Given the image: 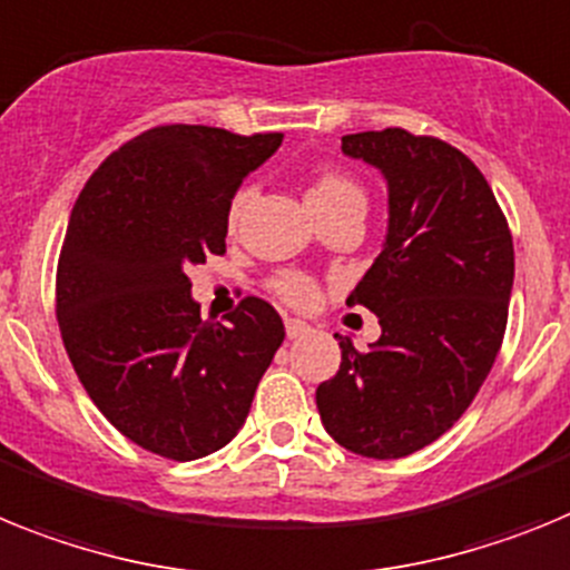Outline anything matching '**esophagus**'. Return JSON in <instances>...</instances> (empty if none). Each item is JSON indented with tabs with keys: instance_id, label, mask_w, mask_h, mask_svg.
I'll return each mask as SVG.
<instances>
[{
	"instance_id": "esophagus-1",
	"label": "esophagus",
	"mask_w": 570,
	"mask_h": 570,
	"mask_svg": "<svg viewBox=\"0 0 570 570\" xmlns=\"http://www.w3.org/2000/svg\"><path fill=\"white\" fill-rule=\"evenodd\" d=\"M306 333H309V324H306V321L286 318V338H304Z\"/></svg>"
}]
</instances>
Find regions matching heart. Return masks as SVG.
<instances>
[{
  "instance_id": "1",
  "label": "heart",
  "mask_w": 570,
  "mask_h": 570,
  "mask_svg": "<svg viewBox=\"0 0 570 570\" xmlns=\"http://www.w3.org/2000/svg\"><path fill=\"white\" fill-rule=\"evenodd\" d=\"M252 200V186H240V189L232 195L229 209H226V226L235 229L244 217L246 206ZM346 203H364V195H361V186L346 175L344 168L338 166H321L313 177V186H309V206L315 209V215H324L330 209H338V206H346ZM272 295L278 301H284L286 306H295V309H309L318 301V284H315L306 272L286 269L278 272L275 278L269 281Z\"/></svg>"
}]
</instances>
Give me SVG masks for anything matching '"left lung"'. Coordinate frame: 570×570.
I'll list each match as a JSON object with an SVG mask.
<instances>
[{"label": "left lung", "mask_w": 570, "mask_h": 570, "mask_svg": "<svg viewBox=\"0 0 570 570\" xmlns=\"http://www.w3.org/2000/svg\"><path fill=\"white\" fill-rule=\"evenodd\" d=\"M341 151L387 177V240L346 298L379 315L381 338L370 350L341 338L338 373L315 402L341 448L402 459L448 433L491 373L513 237L476 163L439 137L361 131L341 137Z\"/></svg>", "instance_id": "obj_1"}]
</instances>
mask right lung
<instances>
[{"label": "right lung", "instance_id": "add662e5", "mask_svg": "<svg viewBox=\"0 0 570 570\" xmlns=\"http://www.w3.org/2000/svg\"><path fill=\"white\" fill-rule=\"evenodd\" d=\"M284 135L157 126L88 177L57 264L62 344L91 402L148 453L209 456L244 428L284 321L244 298L203 321L189 266L226 252V209Z\"/></svg>", "mask_w": 570, "mask_h": 570}]
</instances>
